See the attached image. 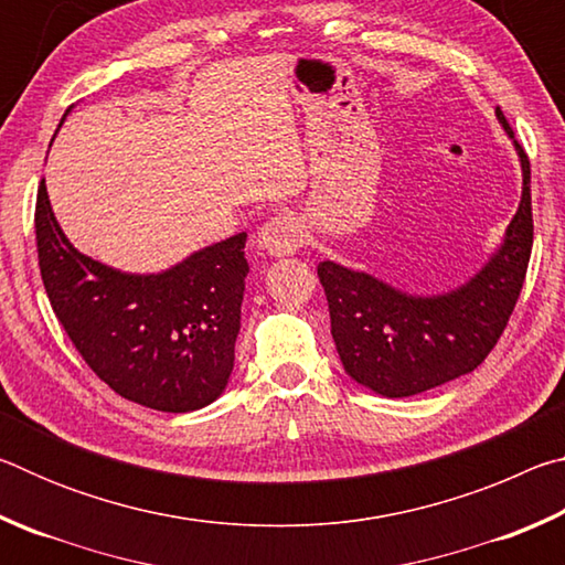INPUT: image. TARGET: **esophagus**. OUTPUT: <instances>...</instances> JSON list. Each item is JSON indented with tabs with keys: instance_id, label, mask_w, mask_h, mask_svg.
Here are the masks:
<instances>
[{
	"instance_id": "1",
	"label": "esophagus",
	"mask_w": 565,
	"mask_h": 565,
	"mask_svg": "<svg viewBox=\"0 0 565 565\" xmlns=\"http://www.w3.org/2000/svg\"><path fill=\"white\" fill-rule=\"evenodd\" d=\"M301 244H303V226L299 218H294L289 214L271 216L269 222L259 228V234H256V246L269 256H289Z\"/></svg>"
}]
</instances>
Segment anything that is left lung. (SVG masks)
Here are the masks:
<instances>
[{"instance_id": "left-lung-1", "label": "left lung", "mask_w": 565, "mask_h": 565, "mask_svg": "<svg viewBox=\"0 0 565 565\" xmlns=\"http://www.w3.org/2000/svg\"><path fill=\"white\" fill-rule=\"evenodd\" d=\"M495 117L521 161V202L503 242L471 279L420 296L337 262L319 264L343 371L379 396H414L471 374L501 339L519 301L533 246L531 164L499 107Z\"/></svg>"}]
</instances>
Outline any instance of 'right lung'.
<instances>
[{
	"label": "right lung",
	"instance_id": "right-lung-1",
	"mask_svg": "<svg viewBox=\"0 0 565 565\" xmlns=\"http://www.w3.org/2000/svg\"><path fill=\"white\" fill-rule=\"evenodd\" d=\"M34 226L52 309L104 384L167 414L204 408L224 394L242 329L244 232L159 274L119 271L76 252L44 181Z\"/></svg>",
	"mask_w": 565,
	"mask_h": 565
}]
</instances>
